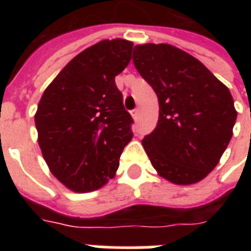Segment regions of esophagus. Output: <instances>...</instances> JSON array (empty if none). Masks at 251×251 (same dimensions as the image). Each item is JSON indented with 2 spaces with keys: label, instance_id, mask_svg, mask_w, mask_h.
Wrapping results in <instances>:
<instances>
[{
  "label": "esophagus",
  "instance_id": "esophagus-1",
  "mask_svg": "<svg viewBox=\"0 0 251 251\" xmlns=\"http://www.w3.org/2000/svg\"><path fill=\"white\" fill-rule=\"evenodd\" d=\"M131 116H133L134 121H138V118H139V110L134 109L133 112H131Z\"/></svg>",
  "mask_w": 251,
  "mask_h": 251
}]
</instances>
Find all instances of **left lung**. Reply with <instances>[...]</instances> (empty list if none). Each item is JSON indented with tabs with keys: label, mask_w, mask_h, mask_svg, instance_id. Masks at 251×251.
<instances>
[{
	"label": "left lung",
	"mask_w": 251,
	"mask_h": 251,
	"mask_svg": "<svg viewBox=\"0 0 251 251\" xmlns=\"http://www.w3.org/2000/svg\"><path fill=\"white\" fill-rule=\"evenodd\" d=\"M133 62L159 100V120L142 141L159 176L176 185L203 179L229 145L233 98L204 65L169 44L137 45Z\"/></svg>",
	"instance_id": "left-lung-1"
}]
</instances>
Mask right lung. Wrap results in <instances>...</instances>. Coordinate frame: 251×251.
I'll return each mask as SVG.
<instances>
[{"instance_id": "add662e5", "label": "right lung", "mask_w": 251, "mask_h": 251, "mask_svg": "<svg viewBox=\"0 0 251 251\" xmlns=\"http://www.w3.org/2000/svg\"><path fill=\"white\" fill-rule=\"evenodd\" d=\"M133 43L101 40L65 66L41 96L35 125L49 171L75 193L113 178L131 141L133 118L114 78L129 65Z\"/></svg>"}]
</instances>
